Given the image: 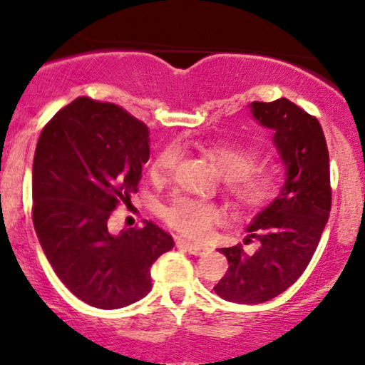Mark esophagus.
Listing matches in <instances>:
<instances>
[{
  "instance_id": "1",
  "label": "esophagus",
  "mask_w": 365,
  "mask_h": 365,
  "mask_svg": "<svg viewBox=\"0 0 365 365\" xmlns=\"http://www.w3.org/2000/svg\"><path fill=\"white\" fill-rule=\"evenodd\" d=\"M177 244H178L180 247H183V249L188 250V252L194 254V255H202V254H206L207 250H209V247H207V245H202V244H192V242L183 240V238H180V240L177 242Z\"/></svg>"
}]
</instances>
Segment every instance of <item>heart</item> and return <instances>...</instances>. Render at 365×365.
Instances as JSON below:
<instances>
[{
    "label": "heart",
    "instance_id": "1",
    "mask_svg": "<svg viewBox=\"0 0 365 365\" xmlns=\"http://www.w3.org/2000/svg\"><path fill=\"white\" fill-rule=\"evenodd\" d=\"M206 153L215 161L221 177L226 180L230 195L242 206H266L278 195L279 185L274 175L252 173L259 163V154L255 150L238 148V145H209ZM178 159V145H166L154 158L150 173L154 178L166 177L177 166ZM165 216L170 226L178 230L182 235L200 240L211 233L212 226L220 223L223 212L215 204L180 197L166 209Z\"/></svg>",
    "mask_w": 365,
    "mask_h": 365
}]
</instances>
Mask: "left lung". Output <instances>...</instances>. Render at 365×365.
Here are the masks:
<instances>
[{
	"label": "left lung",
	"instance_id": "1",
	"mask_svg": "<svg viewBox=\"0 0 365 365\" xmlns=\"http://www.w3.org/2000/svg\"><path fill=\"white\" fill-rule=\"evenodd\" d=\"M252 118L273 132V145L284 168L279 194L247 225L245 242L259 249L247 254L242 245L220 249L228 271L215 292L237 304H262L292 287L311 262L331 211L329 154L324 133L314 116L287 98L250 103Z\"/></svg>",
	"mask_w": 365,
	"mask_h": 365
}]
</instances>
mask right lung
I'll return each mask as SVG.
<instances>
[{"label": "right lung", "mask_w": 365, "mask_h": 365, "mask_svg": "<svg viewBox=\"0 0 365 365\" xmlns=\"http://www.w3.org/2000/svg\"><path fill=\"white\" fill-rule=\"evenodd\" d=\"M149 130L111 103L77 98L41 132L32 165V220L61 283L86 304L120 309L148 295L150 266L173 249L150 221L108 228L127 204L149 159Z\"/></svg>", "instance_id": "1"}]
</instances>
